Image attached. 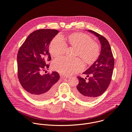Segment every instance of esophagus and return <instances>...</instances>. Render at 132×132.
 Segmentation results:
<instances>
[{"mask_svg": "<svg viewBox=\"0 0 132 132\" xmlns=\"http://www.w3.org/2000/svg\"><path fill=\"white\" fill-rule=\"evenodd\" d=\"M62 78H63V79H68V78H69V76H63L62 77Z\"/></svg>", "mask_w": 132, "mask_h": 132, "instance_id": "esophagus-1", "label": "esophagus"}]
</instances>
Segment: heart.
I'll list each match as a JSON object with an SVG mask.
<instances>
[{"mask_svg":"<svg viewBox=\"0 0 132 132\" xmlns=\"http://www.w3.org/2000/svg\"><path fill=\"white\" fill-rule=\"evenodd\" d=\"M70 45L77 48L76 56H80L86 63L92 64L99 56L100 50L98 45L93 42L90 37L82 32H76L68 37ZM67 49V45L60 36H57L51 41L49 51L54 57L63 54ZM54 70L60 74L70 75L78 73L84 69V63L82 60L76 57L70 58L62 57L55 59L52 63Z\"/></svg>","mask_w":132,"mask_h":132,"instance_id":"obj_1","label":"heart"}]
</instances>
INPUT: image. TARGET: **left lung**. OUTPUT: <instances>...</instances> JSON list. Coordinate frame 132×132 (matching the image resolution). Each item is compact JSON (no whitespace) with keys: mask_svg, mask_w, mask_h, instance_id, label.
Returning <instances> with one entry per match:
<instances>
[{"mask_svg":"<svg viewBox=\"0 0 132 132\" xmlns=\"http://www.w3.org/2000/svg\"><path fill=\"white\" fill-rule=\"evenodd\" d=\"M88 31L98 38L101 44V53L93 64L83 74L87 75L88 81L77 77L79 83L75 91L76 96L85 101H92L103 94L108 87L113 74L114 60L110 44L107 39L91 30Z\"/></svg>","mask_w":132,"mask_h":132,"instance_id":"left-lung-1","label":"left lung"}]
</instances>
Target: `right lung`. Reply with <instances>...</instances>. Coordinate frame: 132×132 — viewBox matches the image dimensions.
I'll use <instances>...</instances> for the list:
<instances>
[{
	"label": "right lung",
	"instance_id": "right-lung-1",
	"mask_svg": "<svg viewBox=\"0 0 132 132\" xmlns=\"http://www.w3.org/2000/svg\"><path fill=\"white\" fill-rule=\"evenodd\" d=\"M59 32L55 29H39L30 34L19 49L17 54L18 76L28 94L38 101L46 100L56 90L60 78L56 72L42 74L48 69L51 59L49 52L51 41Z\"/></svg>",
	"mask_w": 132,
	"mask_h": 132
}]
</instances>
